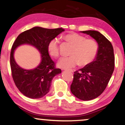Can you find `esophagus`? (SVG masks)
<instances>
[{"label": "esophagus", "instance_id": "obj_1", "mask_svg": "<svg viewBox=\"0 0 125 125\" xmlns=\"http://www.w3.org/2000/svg\"><path fill=\"white\" fill-rule=\"evenodd\" d=\"M69 70V72H72V73H73V72H74V71L73 70H72V69H69V70Z\"/></svg>", "mask_w": 125, "mask_h": 125}]
</instances>
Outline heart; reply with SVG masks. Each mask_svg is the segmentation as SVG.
Segmentation results:
<instances>
[{"label":"heart","mask_w":125,"mask_h":125,"mask_svg":"<svg viewBox=\"0 0 125 125\" xmlns=\"http://www.w3.org/2000/svg\"><path fill=\"white\" fill-rule=\"evenodd\" d=\"M64 39L73 45L70 56L61 58L58 66L62 69H70L78 65L82 66L91 63L96 58L98 51V45L95 40L85 39L84 36L76 33H71L64 36ZM48 51L52 57L57 58L60 55L59 41L54 38L49 42Z\"/></svg>","instance_id":"heart-1"}]
</instances>
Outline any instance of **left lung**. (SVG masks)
Segmentation results:
<instances>
[{
	"label": "left lung",
	"mask_w": 125,
	"mask_h": 125,
	"mask_svg": "<svg viewBox=\"0 0 125 125\" xmlns=\"http://www.w3.org/2000/svg\"><path fill=\"white\" fill-rule=\"evenodd\" d=\"M81 32L97 42L98 51L94 61L74 72L70 90L78 99L88 101L97 97L106 88L114 70L115 58L113 45L104 36L95 31Z\"/></svg>",
	"instance_id": "obj_1"
}]
</instances>
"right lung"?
I'll return each mask as SVG.
<instances>
[{"label":"right lung","instance_id":"right-lung-1","mask_svg":"<svg viewBox=\"0 0 125 125\" xmlns=\"http://www.w3.org/2000/svg\"><path fill=\"white\" fill-rule=\"evenodd\" d=\"M64 31L61 28L46 29L36 26L21 33L14 42L10 53V66L14 82L21 92L31 99L42 97L50 91L52 80L61 73L55 67L48 51L49 42ZM22 44L36 47L42 55V61L35 69L26 70L20 67L13 58L14 50Z\"/></svg>","mask_w":125,"mask_h":125}]
</instances>
